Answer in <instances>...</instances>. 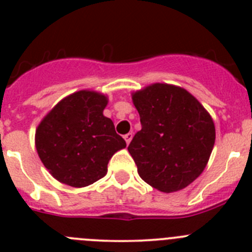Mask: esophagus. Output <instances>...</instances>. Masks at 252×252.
I'll use <instances>...</instances> for the list:
<instances>
[{
	"mask_svg": "<svg viewBox=\"0 0 252 252\" xmlns=\"http://www.w3.org/2000/svg\"><path fill=\"white\" fill-rule=\"evenodd\" d=\"M132 138H133V134H132V133H126V134L124 135V139H126V144L130 143V141H132Z\"/></svg>",
	"mask_w": 252,
	"mask_h": 252,
	"instance_id": "34e87169",
	"label": "esophagus"
}]
</instances>
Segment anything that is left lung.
Segmentation results:
<instances>
[{
    "instance_id": "left-lung-1",
    "label": "left lung",
    "mask_w": 252,
    "mask_h": 252,
    "mask_svg": "<svg viewBox=\"0 0 252 252\" xmlns=\"http://www.w3.org/2000/svg\"><path fill=\"white\" fill-rule=\"evenodd\" d=\"M142 129L128 146L138 174L162 192L187 188L202 174L216 141L212 117L185 89L153 84L132 95Z\"/></svg>"
}]
</instances>
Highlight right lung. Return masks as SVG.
<instances>
[{
	"mask_svg": "<svg viewBox=\"0 0 252 252\" xmlns=\"http://www.w3.org/2000/svg\"><path fill=\"white\" fill-rule=\"evenodd\" d=\"M108 97L81 90L61 100L35 132V147L54 179L84 188L104 178L109 159L126 143L104 117Z\"/></svg>",
	"mask_w": 252,
	"mask_h": 252,
	"instance_id": "1",
	"label": "right lung"
}]
</instances>
